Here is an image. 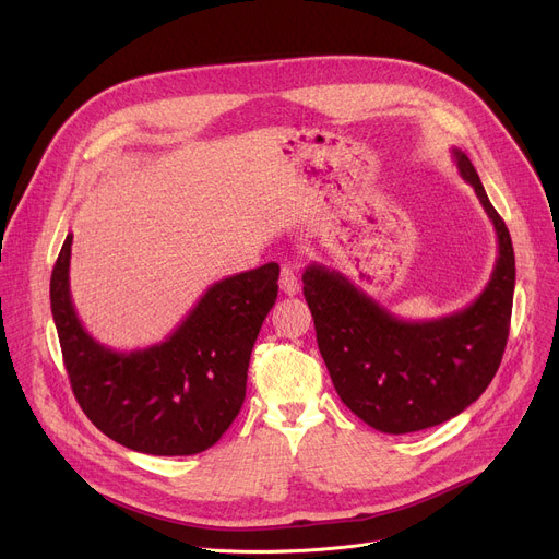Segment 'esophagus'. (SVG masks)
Here are the masks:
<instances>
[{"mask_svg":"<svg viewBox=\"0 0 559 559\" xmlns=\"http://www.w3.org/2000/svg\"><path fill=\"white\" fill-rule=\"evenodd\" d=\"M280 286L286 296H296L300 290V284H298V269L296 265L290 263H284L282 265V275H280Z\"/></svg>","mask_w":559,"mask_h":559,"instance_id":"1","label":"esophagus"}]
</instances>
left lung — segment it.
Instances as JSON below:
<instances>
[{"instance_id": "8db88e82", "label": "left lung", "mask_w": 559, "mask_h": 559, "mask_svg": "<svg viewBox=\"0 0 559 559\" xmlns=\"http://www.w3.org/2000/svg\"><path fill=\"white\" fill-rule=\"evenodd\" d=\"M498 238L485 290L466 309L435 321H403L348 277L311 263L302 273L316 341L343 405L370 428L407 435L462 414L485 393L508 345L514 248L471 158L453 150Z\"/></svg>"}]
</instances>
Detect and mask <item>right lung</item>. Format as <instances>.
Segmentation results:
<instances>
[{"label":"right lung","mask_w":559,"mask_h":559,"mask_svg":"<svg viewBox=\"0 0 559 559\" xmlns=\"http://www.w3.org/2000/svg\"><path fill=\"white\" fill-rule=\"evenodd\" d=\"M72 234L49 282L51 316L72 393L97 430L145 455H198L214 445L246 401L259 330L277 300L280 265L211 284L179 328L143 350L95 341L70 298Z\"/></svg>","instance_id":"1"}]
</instances>
